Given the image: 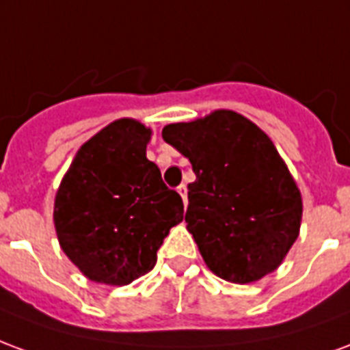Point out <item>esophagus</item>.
<instances>
[{"label": "esophagus", "instance_id": "34e87169", "mask_svg": "<svg viewBox=\"0 0 350 350\" xmlns=\"http://www.w3.org/2000/svg\"><path fill=\"white\" fill-rule=\"evenodd\" d=\"M178 193H180V197L183 198V204H187V185L182 183L180 187H178Z\"/></svg>", "mask_w": 350, "mask_h": 350}]
</instances>
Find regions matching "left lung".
Masks as SVG:
<instances>
[{
	"mask_svg": "<svg viewBox=\"0 0 350 350\" xmlns=\"http://www.w3.org/2000/svg\"><path fill=\"white\" fill-rule=\"evenodd\" d=\"M165 142L189 159L185 223L206 266L253 283L283 262L300 234L301 195L268 135L234 110L170 123Z\"/></svg>",
	"mask_w": 350,
	"mask_h": 350,
	"instance_id": "left-lung-1",
	"label": "left lung"
}]
</instances>
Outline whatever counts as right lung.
I'll return each instance as SVG.
<instances>
[{"mask_svg": "<svg viewBox=\"0 0 350 350\" xmlns=\"http://www.w3.org/2000/svg\"><path fill=\"white\" fill-rule=\"evenodd\" d=\"M152 129L122 118L80 146L54 200L64 253L88 279L129 285L152 270L168 230L183 219L182 197L146 157Z\"/></svg>", "mask_w": 350, "mask_h": 350, "instance_id": "1", "label": "right lung"}]
</instances>
